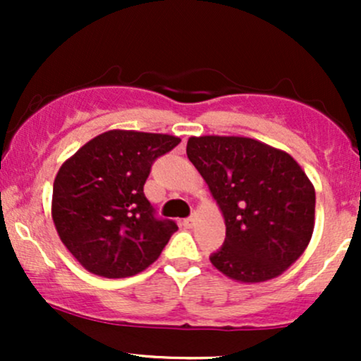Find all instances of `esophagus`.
Returning a JSON list of instances; mask_svg holds the SVG:
<instances>
[{
    "instance_id": "obj_1",
    "label": "esophagus",
    "mask_w": 361,
    "mask_h": 361,
    "mask_svg": "<svg viewBox=\"0 0 361 361\" xmlns=\"http://www.w3.org/2000/svg\"><path fill=\"white\" fill-rule=\"evenodd\" d=\"M193 224H195V217H193V215H192V217L185 219V221H183V226H185V227H193Z\"/></svg>"
}]
</instances>
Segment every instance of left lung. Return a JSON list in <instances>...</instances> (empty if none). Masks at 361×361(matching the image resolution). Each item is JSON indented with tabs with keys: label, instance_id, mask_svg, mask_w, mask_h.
<instances>
[{
	"label": "left lung",
	"instance_id": "obj_1",
	"mask_svg": "<svg viewBox=\"0 0 361 361\" xmlns=\"http://www.w3.org/2000/svg\"><path fill=\"white\" fill-rule=\"evenodd\" d=\"M186 156L226 221L224 246L210 256L219 271L258 283L300 258L312 238L316 192L292 156L234 135L190 137Z\"/></svg>",
	"mask_w": 361,
	"mask_h": 361
}]
</instances>
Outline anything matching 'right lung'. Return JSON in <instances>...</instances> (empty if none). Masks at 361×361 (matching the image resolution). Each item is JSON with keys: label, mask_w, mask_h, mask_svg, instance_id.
<instances>
[{"label": "right lung", "mask_w": 361, "mask_h": 361, "mask_svg": "<svg viewBox=\"0 0 361 361\" xmlns=\"http://www.w3.org/2000/svg\"><path fill=\"white\" fill-rule=\"evenodd\" d=\"M180 142L168 134L109 130L62 164L54 180L52 219L82 268L123 279L159 258L178 226L156 217L144 183L157 157Z\"/></svg>", "instance_id": "1"}]
</instances>
